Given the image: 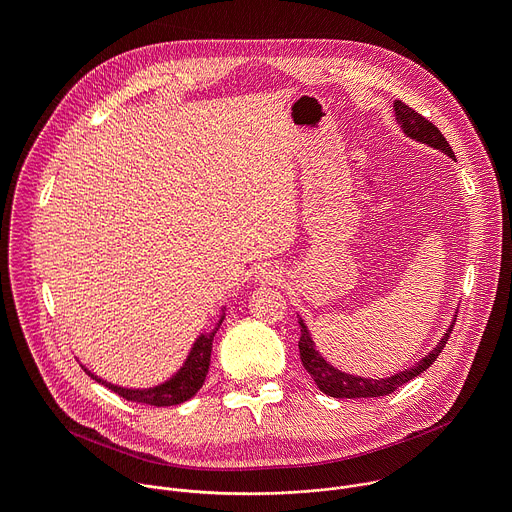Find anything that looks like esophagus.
I'll list each match as a JSON object with an SVG mask.
<instances>
[{
    "label": "esophagus",
    "mask_w": 512,
    "mask_h": 512,
    "mask_svg": "<svg viewBox=\"0 0 512 512\" xmlns=\"http://www.w3.org/2000/svg\"><path fill=\"white\" fill-rule=\"evenodd\" d=\"M255 279L261 283V285H273V283H279L281 281V271L271 265V263H265L257 269V275Z\"/></svg>",
    "instance_id": "34e87169"
}]
</instances>
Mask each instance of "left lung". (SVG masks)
Listing matches in <instances>:
<instances>
[{"instance_id": "1", "label": "left lung", "mask_w": 512, "mask_h": 512, "mask_svg": "<svg viewBox=\"0 0 512 512\" xmlns=\"http://www.w3.org/2000/svg\"><path fill=\"white\" fill-rule=\"evenodd\" d=\"M393 111H395V119L397 123L401 125L403 133L419 143H425L429 145V148L433 150H440L442 154L454 158V152L450 148V143L446 141V137L442 135V131L437 129L431 121H427L423 115L415 113L409 105H405L403 101H395L393 103ZM456 322V318H454ZM454 322L450 324V328L446 330V334L442 336V340L435 344V348L425 354L415 367L411 369H405L401 373H395L393 377H385V379H364V377H358V375H348V373H342L338 371L336 367H332V364L318 352L312 336H310V330L308 326L304 324V320L300 318V328H302V336H300V358H302V364L304 369L310 373V377L314 379V383L318 385V389L330 397H336V399H369V397H383V395H389L393 391H397L401 385L409 383L411 379L419 377L425 369H429L433 360L440 356V352L444 350L450 334H452V328H454Z\"/></svg>"}]
</instances>
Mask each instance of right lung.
I'll return each mask as SVG.
<instances>
[{
  "label": "right lung",
  "mask_w": 512,
  "mask_h": 512,
  "mask_svg": "<svg viewBox=\"0 0 512 512\" xmlns=\"http://www.w3.org/2000/svg\"><path fill=\"white\" fill-rule=\"evenodd\" d=\"M225 320V312L221 316V320L216 322V326L210 332H204L196 338V342L192 344L184 364L180 367V371L176 375H172L168 381H164L162 385L150 387V389H127V387H119L113 385L109 381H103L101 377L93 375L89 369H85V373L95 379L97 383L109 387L113 393H117L119 397L127 399V401H135V403H143V405H154V407H168V405H180L184 401H188L190 397H194L198 393V389L202 387L206 375H208V367H210V352H212V340L216 330L221 328Z\"/></svg>",
  "instance_id": "add662e5"
}]
</instances>
